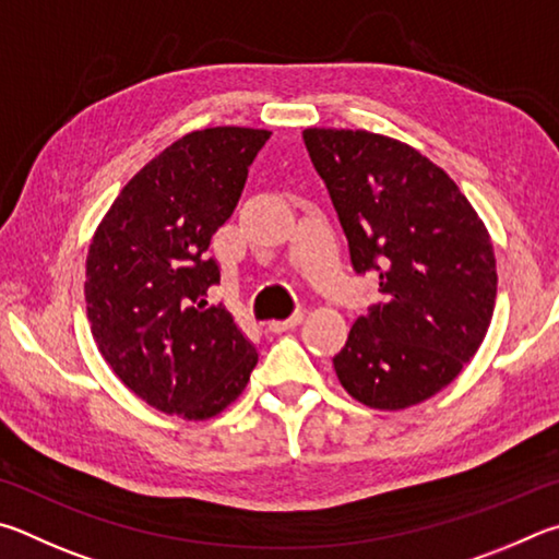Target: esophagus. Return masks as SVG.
Instances as JSON below:
<instances>
[{
    "mask_svg": "<svg viewBox=\"0 0 559 559\" xmlns=\"http://www.w3.org/2000/svg\"><path fill=\"white\" fill-rule=\"evenodd\" d=\"M301 321H305V311H297V314H292L289 319H282V321H270L267 329L272 334H282V331H289V329H297Z\"/></svg>",
    "mask_w": 559,
    "mask_h": 559,
    "instance_id": "1",
    "label": "esophagus"
}]
</instances>
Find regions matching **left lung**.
Returning a JSON list of instances; mask_svg holds the SVG:
<instances>
[{"mask_svg": "<svg viewBox=\"0 0 559 559\" xmlns=\"http://www.w3.org/2000/svg\"><path fill=\"white\" fill-rule=\"evenodd\" d=\"M344 225L358 274L380 299L334 358L338 383L370 409L425 403L462 373L496 307V254L481 215L444 169L393 136L301 132Z\"/></svg>", "mask_w": 559, "mask_h": 559, "instance_id": "1", "label": "left lung"}]
</instances>
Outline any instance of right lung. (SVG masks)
Returning <instances> with one entry per match:
<instances>
[{"label": "right lung", "mask_w": 559, "mask_h": 559, "mask_svg": "<svg viewBox=\"0 0 559 559\" xmlns=\"http://www.w3.org/2000/svg\"><path fill=\"white\" fill-rule=\"evenodd\" d=\"M252 127L189 132L146 162L87 248L85 305L107 366L164 415L203 423L248 385L258 354L230 311L209 307L221 282L209 258L230 218L248 166L270 140Z\"/></svg>", "instance_id": "1"}]
</instances>
